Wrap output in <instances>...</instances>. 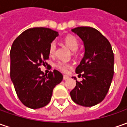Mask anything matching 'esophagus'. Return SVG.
Returning a JSON list of instances; mask_svg holds the SVG:
<instances>
[{
  "label": "esophagus",
  "mask_w": 127,
  "mask_h": 127,
  "mask_svg": "<svg viewBox=\"0 0 127 127\" xmlns=\"http://www.w3.org/2000/svg\"><path fill=\"white\" fill-rule=\"evenodd\" d=\"M69 79V77H68V76H67V75H64L63 76L64 80H67V79Z\"/></svg>",
  "instance_id": "34e87169"
}]
</instances>
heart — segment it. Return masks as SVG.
Returning a JSON list of instances; mask_svg holds the SVG:
<instances>
[{
    "label": "heart",
    "instance_id": "b5f03b06",
    "mask_svg": "<svg viewBox=\"0 0 127 127\" xmlns=\"http://www.w3.org/2000/svg\"><path fill=\"white\" fill-rule=\"evenodd\" d=\"M64 41L65 43L66 46L73 51L77 50L79 46V43L77 38L72 35L67 36L64 38ZM55 51H56V43L54 41L51 42L49 46V48H48L49 55L50 56H53L55 54ZM55 67L60 72H63V73H67L69 69L72 67V64L68 63H64V62L59 61L57 63H55Z\"/></svg>",
    "mask_w": 127,
    "mask_h": 127
}]
</instances>
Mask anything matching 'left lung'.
I'll return each mask as SVG.
<instances>
[{
	"label": "left lung",
	"mask_w": 127,
	"mask_h": 127,
	"mask_svg": "<svg viewBox=\"0 0 127 127\" xmlns=\"http://www.w3.org/2000/svg\"><path fill=\"white\" fill-rule=\"evenodd\" d=\"M72 31L84 41L85 53L75 70L83 80H77L70 96L78 105L91 107L100 103L109 91L114 75V53L109 41L97 29L79 27Z\"/></svg>",
	"instance_id": "obj_1"
}]
</instances>
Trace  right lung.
Listing matches in <instances>:
<instances>
[{"label":"right lung","instance_id":"obj_1","mask_svg":"<svg viewBox=\"0 0 127 127\" xmlns=\"http://www.w3.org/2000/svg\"><path fill=\"white\" fill-rule=\"evenodd\" d=\"M58 36L49 28L34 27L23 32L12 45L10 78L20 100L29 108L48 105L53 90L63 79L56 69L45 74L39 67L48 64L49 46Z\"/></svg>","mask_w":127,"mask_h":127}]
</instances>
